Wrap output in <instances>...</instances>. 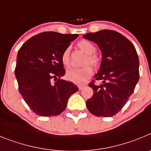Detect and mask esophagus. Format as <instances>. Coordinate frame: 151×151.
<instances>
[{
    "label": "esophagus",
    "instance_id": "obj_1",
    "mask_svg": "<svg viewBox=\"0 0 151 151\" xmlns=\"http://www.w3.org/2000/svg\"><path fill=\"white\" fill-rule=\"evenodd\" d=\"M86 86L85 85H79L78 86V88H79V89H80V90H82L83 89L84 87H85Z\"/></svg>",
    "mask_w": 151,
    "mask_h": 151
}]
</instances>
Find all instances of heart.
I'll return each instance as SVG.
<instances>
[{"mask_svg":"<svg viewBox=\"0 0 151 151\" xmlns=\"http://www.w3.org/2000/svg\"><path fill=\"white\" fill-rule=\"evenodd\" d=\"M77 46L82 52L86 54L83 65H91L92 67H99L101 64V59L96 54V48L95 45L90 41L86 40H83L77 43ZM62 63L65 66L68 67L70 65V51L69 49H66L62 55ZM93 70L90 65H86L81 68H71L66 72V77L70 82L76 84H83L88 79L92 76Z\"/></svg>","mask_w":151,"mask_h":151,"instance_id":"obj_1","label":"heart"}]
</instances>
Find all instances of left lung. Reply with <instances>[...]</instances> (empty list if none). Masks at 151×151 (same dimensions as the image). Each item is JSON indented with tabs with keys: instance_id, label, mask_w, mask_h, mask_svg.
<instances>
[{
	"instance_id": "8db88e82",
	"label": "left lung",
	"mask_w": 151,
	"mask_h": 151,
	"mask_svg": "<svg viewBox=\"0 0 151 151\" xmlns=\"http://www.w3.org/2000/svg\"><path fill=\"white\" fill-rule=\"evenodd\" d=\"M101 50L102 59L95 75L101 83H90L94 94L86 101L89 112L97 116L116 114L134 92L139 79V60L132 43L121 34L112 30H101L84 35Z\"/></svg>"
}]
</instances>
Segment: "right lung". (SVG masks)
Returning <instances> with one entry per match:
<instances>
[{"mask_svg":"<svg viewBox=\"0 0 151 151\" xmlns=\"http://www.w3.org/2000/svg\"><path fill=\"white\" fill-rule=\"evenodd\" d=\"M78 36L43 32L28 39L19 50L15 69L19 90L36 114H60L70 96L78 91L72 82L59 79L65 74L62 53Z\"/></svg>","mask_w":151,"mask_h":151,"instance_id":"add662e5","label":"right lung"}]
</instances>
